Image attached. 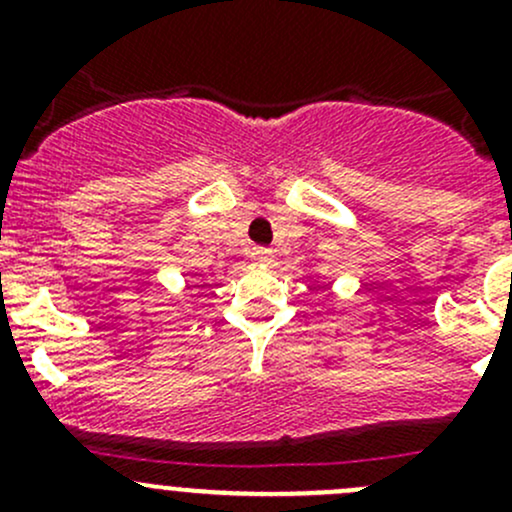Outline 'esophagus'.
<instances>
[{
	"instance_id": "esophagus-1",
	"label": "esophagus",
	"mask_w": 512,
	"mask_h": 512,
	"mask_svg": "<svg viewBox=\"0 0 512 512\" xmlns=\"http://www.w3.org/2000/svg\"><path fill=\"white\" fill-rule=\"evenodd\" d=\"M250 257L255 262H272V250H267V247H252V252H250Z\"/></svg>"
}]
</instances>
